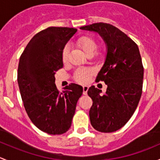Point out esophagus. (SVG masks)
I'll return each instance as SVG.
<instances>
[{
    "label": "esophagus",
    "mask_w": 160,
    "mask_h": 160,
    "mask_svg": "<svg viewBox=\"0 0 160 160\" xmlns=\"http://www.w3.org/2000/svg\"><path fill=\"white\" fill-rule=\"evenodd\" d=\"M88 90V87L87 85H84L83 86V95H87V92Z\"/></svg>",
    "instance_id": "esophagus-1"
}]
</instances>
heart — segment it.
Returning a JSON list of instances; mask_svg holds the SVG:
<instances>
[{
    "mask_svg": "<svg viewBox=\"0 0 160 160\" xmlns=\"http://www.w3.org/2000/svg\"><path fill=\"white\" fill-rule=\"evenodd\" d=\"M78 47L82 48V50L87 55H93L95 52V51L98 48V44H97L96 42L93 39L89 37H82L78 39ZM69 55V47L68 45L65 46L64 48L63 51H62V61L64 62H67L68 58ZM92 75V71L90 69H78L75 75V78L79 83H86L88 82L90 77Z\"/></svg>",
    "mask_w": 160,
    "mask_h": 160,
    "instance_id": "b5f03b06",
    "label": "heart"
}]
</instances>
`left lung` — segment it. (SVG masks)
<instances>
[{"mask_svg": "<svg viewBox=\"0 0 160 160\" xmlns=\"http://www.w3.org/2000/svg\"><path fill=\"white\" fill-rule=\"evenodd\" d=\"M80 29L98 33L106 46L105 63L96 78L104 81L107 90L91 86L89 111L92 127L101 132H112L127 123L136 111L142 90L143 69L139 48L129 37L115 26L95 23Z\"/></svg>", "mask_w": 160, "mask_h": 160, "instance_id": "left-lung-1", "label": "left lung"}]
</instances>
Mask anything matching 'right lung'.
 <instances>
[{
  "instance_id": "add662e5",
  "label": "right lung",
  "mask_w": 160,
  "mask_h": 160,
  "mask_svg": "<svg viewBox=\"0 0 160 160\" xmlns=\"http://www.w3.org/2000/svg\"><path fill=\"white\" fill-rule=\"evenodd\" d=\"M76 31L48 28L31 39L20 58L18 83L26 112L36 127L51 135L69 129L83 92L81 85L71 84L59 92L55 83V72L63 67L62 51Z\"/></svg>"
}]
</instances>
